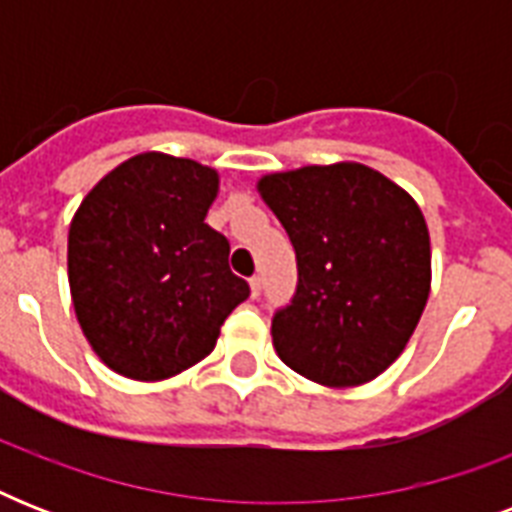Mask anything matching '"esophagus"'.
Masks as SVG:
<instances>
[{"mask_svg":"<svg viewBox=\"0 0 512 512\" xmlns=\"http://www.w3.org/2000/svg\"><path fill=\"white\" fill-rule=\"evenodd\" d=\"M249 289H252V297H260V289H263V279H260V276H252V279H249Z\"/></svg>","mask_w":512,"mask_h":512,"instance_id":"obj_1","label":"esophagus"}]
</instances>
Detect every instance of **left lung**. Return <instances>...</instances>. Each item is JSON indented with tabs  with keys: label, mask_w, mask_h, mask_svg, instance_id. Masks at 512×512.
<instances>
[{
	"label": "left lung",
	"mask_w": 512,
	"mask_h": 512,
	"mask_svg": "<svg viewBox=\"0 0 512 512\" xmlns=\"http://www.w3.org/2000/svg\"><path fill=\"white\" fill-rule=\"evenodd\" d=\"M297 255V292L273 316L289 369L353 388L388 369L430 295V236L409 193L356 162L260 177Z\"/></svg>",
	"instance_id": "8db88e82"
}]
</instances>
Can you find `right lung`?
I'll use <instances>...</instances> for the list:
<instances>
[{"mask_svg":"<svg viewBox=\"0 0 512 512\" xmlns=\"http://www.w3.org/2000/svg\"><path fill=\"white\" fill-rule=\"evenodd\" d=\"M212 167L148 151L108 172L68 228L76 319L100 361L140 382L175 377L215 348L249 284L231 244L204 223Z\"/></svg>","mask_w":512,"mask_h":512,"instance_id":"add662e5","label":"right lung"}]
</instances>
